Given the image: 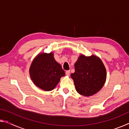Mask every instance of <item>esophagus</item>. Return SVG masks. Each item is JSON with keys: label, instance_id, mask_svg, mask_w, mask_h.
Instances as JSON below:
<instances>
[{"label": "esophagus", "instance_id": "1", "mask_svg": "<svg viewBox=\"0 0 129 129\" xmlns=\"http://www.w3.org/2000/svg\"><path fill=\"white\" fill-rule=\"evenodd\" d=\"M65 74H66V75L67 76H69L70 75V71H67L65 72Z\"/></svg>", "mask_w": 129, "mask_h": 129}]
</instances>
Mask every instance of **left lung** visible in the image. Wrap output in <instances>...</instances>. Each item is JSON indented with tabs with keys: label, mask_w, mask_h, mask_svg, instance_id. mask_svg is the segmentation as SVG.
I'll use <instances>...</instances> for the list:
<instances>
[{
	"label": "left lung",
	"mask_w": 129,
	"mask_h": 129,
	"mask_svg": "<svg viewBox=\"0 0 129 129\" xmlns=\"http://www.w3.org/2000/svg\"><path fill=\"white\" fill-rule=\"evenodd\" d=\"M75 72L71 74L76 90L82 95L97 93L105 82L106 72L103 62L94 55H81L75 64Z\"/></svg>",
	"instance_id": "obj_1"
}]
</instances>
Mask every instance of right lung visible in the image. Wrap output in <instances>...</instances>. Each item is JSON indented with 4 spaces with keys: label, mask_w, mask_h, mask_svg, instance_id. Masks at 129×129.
<instances>
[{
    "label": "right lung",
    "mask_w": 129,
    "mask_h": 129,
    "mask_svg": "<svg viewBox=\"0 0 129 129\" xmlns=\"http://www.w3.org/2000/svg\"><path fill=\"white\" fill-rule=\"evenodd\" d=\"M29 75L37 86L45 91H51L65 73L61 65L54 60L51 52L37 56L30 65Z\"/></svg>",
    "instance_id": "add662e5"
}]
</instances>
